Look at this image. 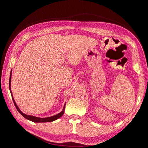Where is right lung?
Wrapping results in <instances>:
<instances>
[{
    "label": "right lung",
    "instance_id": "1",
    "mask_svg": "<svg viewBox=\"0 0 148 148\" xmlns=\"http://www.w3.org/2000/svg\"><path fill=\"white\" fill-rule=\"evenodd\" d=\"M12 71L10 72V80H9V88H10V91L11 92V95H12V99H13V101H14V103L15 106L17 110V111H18L21 115H22V116H23L25 118L29 120V121H31L32 122H35V123H46V122H51V121H53L55 120H56L57 119H59L61 117L62 115L64 114V107H65V104L63 107V109H62V111L59 113L58 114H56L55 115V116H51V117H35V116H30V115H27L25 114H24L22 112L20 109L19 108V107L17 106V105L16 104V102H15V100L13 97V95H12V90H11V78H12Z\"/></svg>",
    "mask_w": 148,
    "mask_h": 148
}]
</instances>
